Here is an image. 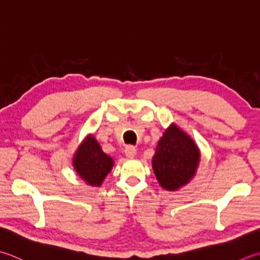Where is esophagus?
<instances>
[{
	"instance_id": "obj_1",
	"label": "esophagus",
	"mask_w": 260,
	"mask_h": 260,
	"mask_svg": "<svg viewBox=\"0 0 260 260\" xmlns=\"http://www.w3.org/2000/svg\"><path fill=\"white\" fill-rule=\"evenodd\" d=\"M125 155L127 157H129V159H132V157H134L136 155V149L133 146V145H129L127 146L125 149Z\"/></svg>"
}]
</instances>
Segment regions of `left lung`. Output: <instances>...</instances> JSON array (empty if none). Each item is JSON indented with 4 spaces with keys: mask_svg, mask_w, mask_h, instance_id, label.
<instances>
[{
    "mask_svg": "<svg viewBox=\"0 0 260 260\" xmlns=\"http://www.w3.org/2000/svg\"><path fill=\"white\" fill-rule=\"evenodd\" d=\"M200 160V149L191 137L171 124L157 142L152 168L161 187L174 191L191 180Z\"/></svg>",
    "mask_w": 260,
    "mask_h": 260,
    "instance_id": "8db88e82",
    "label": "left lung"
}]
</instances>
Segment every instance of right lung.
I'll list each match as a JSON object with an SVG mask.
<instances>
[{"label": "right lung", "instance_id": "1", "mask_svg": "<svg viewBox=\"0 0 260 260\" xmlns=\"http://www.w3.org/2000/svg\"><path fill=\"white\" fill-rule=\"evenodd\" d=\"M113 166L114 160L105 153L92 135L85 137L73 156L76 174L90 186H101Z\"/></svg>", "mask_w": 260, "mask_h": 260}]
</instances>
